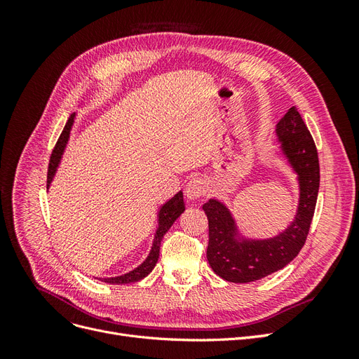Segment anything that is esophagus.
Segmentation results:
<instances>
[{"label": "esophagus", "mask_w": 359, "mask_h": 359, "mask_svg": "<svg viewBox=\"0 0 359 359\" xmlns=\"http://www.w3.org/2000/svg\"><path fill=\"white\" fill-rule=\"evenodd\" d=\"M206 191H208V184H206V181L202 178H193L189 181L186 187V196L194 201L205 196Z\"/></svg>", "instance_id": "34e87169"}]
</instances>
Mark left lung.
Masks as SVG:
<instances>
[{
  "instance_id": "left-lung-1",
  "label": "left lung",
  "mask_w": 359,
  "mask_h": 359,
  "mask_svg": "<svg viewBox=\"0 0 359 359\" xmlns=\"http://www.w3.org/2000/svg\"><path fill=\"white\" fill-rule=\"evenodd\" d=\"M281 149L298 173L299 206L287 229L271 240L236 241L235 222L226 206L210 199L203 203L208 217L206 257L217 276L232 283H250L285 268L306 244L319 193V157L314 140L295 106L277 124Z\"/></svg>"
}]
</instances>
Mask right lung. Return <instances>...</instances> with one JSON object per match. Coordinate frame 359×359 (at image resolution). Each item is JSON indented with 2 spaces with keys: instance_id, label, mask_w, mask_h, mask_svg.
<instances>
[{
  "instance_id": "obj_1",
  "label": "right lung",
  "mask_w": 359,
  "mask_h": 359,
  "mask_svg": "<svg viewBox=\"0 0 359 359\" xmlns=\"http://www.w3.org/2000/svg\"><path fill=\"white\" fill-rule=\"evenodd\" d=\"M73 119H74V114L70 115V118L67 119V123H66V126H64L55 147H53V149H52V154H50V158H49V166H48L46 187H49V184L53 178V173H55L58 163L61 160L62 151H64V148H66V144L69 140V135H70V128H72V124H73ZM184 210H186V205H184L182 191H180L169 202H166L165 205L161 206L160 214H158V229L156 232L154 244H153V248H151V253L147 257L145 262L142 265H139L136 269L124 274V276L112 277V278H102V281H104V283H109V285H127V283H135V281H139V280H142L144 277H147L151 273V271L154 269L157 260H158L160 244H161L163 236H165V233L169 231V227L173 224V222H175L178 217L181 215V212H184Z\"/></svg>"
}]
</instances>
